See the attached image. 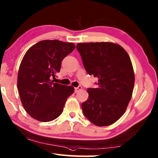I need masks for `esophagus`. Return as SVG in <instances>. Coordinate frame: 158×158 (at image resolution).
I'll return each instance as SVG.
<instances>
[{"instance_id":"esophagus-1","label":"esophagus","mask_w":158,"mask_h":158,"mask_svg":"<svg viewBox=\"0 0 158 158\" xmlns=\"http://www.w3.org/2000/svg\"><path fill=\"white\" fill-rule=\"evenodd\" d=\"M82 89V87L81 86V85H79V86H78V87H76V88H74V92L75 93H78L79 90H81Z\"/></svg>"}]
</instances>
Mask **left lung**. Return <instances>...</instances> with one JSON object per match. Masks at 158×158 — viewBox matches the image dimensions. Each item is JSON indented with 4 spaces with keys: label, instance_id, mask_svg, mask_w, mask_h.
Here are the masks:
<instances>
[{
    "label": "left lung",
    "instance_id": "8db88e82",
    "mask_svg": "<svg viewBox=\"0 0 158 158\" xmlns=\"http://www.w3.org/2000/svg\"><path fill=\"white\" fill-rule=\"evenodd\" d=\"M77 49L87 73L98 79V87L87 90L83 113L97 126L113 124L123 115L132 95L135 74L129 55L112 42L79 43Z\"/></svg>",
    "mask_w": 158,
    "mask_h": 158
}]
</instances>
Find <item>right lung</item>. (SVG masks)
Segmentation results:
<instances>
[{"instance_id":"obj_1","label":"right lung","mask_w":158,"mask_h":158,"mask_svg":"<svg viewBox=\"0 0 158 158\" xmlns=\"http://www.w3.org/2000/svg\"><path fill=\"white\" fill-rule=\"evenodd\" d=\"M75 48L72 42L42 40L29 49L20 64L17 88L26 112L41 122L60 116L67 99L74 93L71 85L53 83L63 58Z\"/></svg>"}]
</instances>
